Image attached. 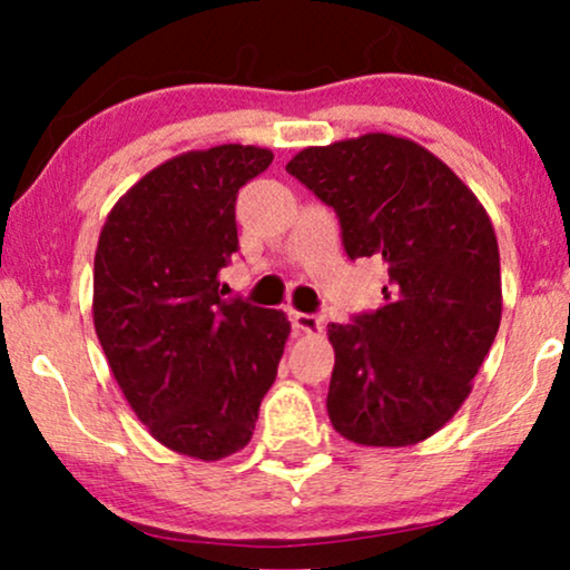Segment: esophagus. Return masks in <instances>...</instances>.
Segmentation results:
<instances>
[{
  "label": "esophagus",
  "instance_id": "1",
  "mask_svg": "<svg viewBox=\"0 0 570 570\" xmlns=\"http://www.w3.org/2000/svg\"><path fill=\"white\" fill-rule=\"evenodd\" d=\"M291 325L296 327L298 333H309V336H320V333H323V320L314 317V314L291 312Z\"/></svg>",
  "mask_w": 570,
  "mask_h": 570
}]
</instances>
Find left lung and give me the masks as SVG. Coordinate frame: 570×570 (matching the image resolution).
Instances as JSON below:
<instances>
[{
    "label": "left lung",
    "instance_id": "obj_1",
    "mask_svg": "<svg viewBox=\"0 0 570 570\" xmlns=\"http://www.w3.org/2000/svg\"><path fill=\"white\" fill-rule=\"evenodd\" d=\"M285 170L336 210L346 256L386 269L381 309L327 325L333 430L376 448L432 438L470 397L501 323L485 207L443 159L390 132L309 146Z\"/></svg>",
    "mask_w": 570,
    "mask_h": 570
}]
</instances>
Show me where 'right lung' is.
Segmentation results:
<instances>
[{
  "mask_svg": "<svg viewBox=\"0 0 570 570\" xmlns=\"http://www.w3.org/2000/svg\"><path fill=\"white\" fill-rule=\"evenodd\" d=\"M224 144L167 159L111 207L98 237L92 323L119 390L151 438L218 461L250 443L291 336L285 312L226 301L237 191L272 165Z\"/></svg>",
  "mask_w": 570,
  "mask_h": 570,
  "instance_id": "add662e5",
  "label": "right lung"
}]
</instances>
